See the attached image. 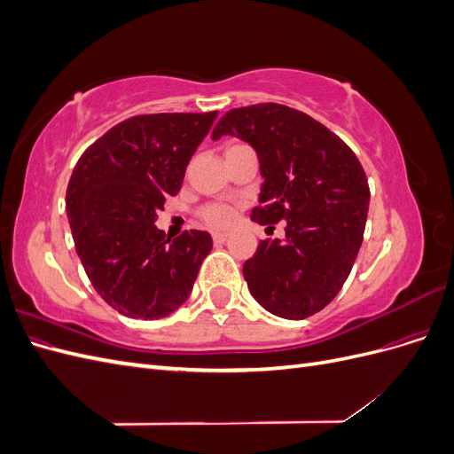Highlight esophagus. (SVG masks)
<instances>
[{"instance_id":"obj_1","label":"esophagus","mask_w":454,"mask_h":454,"mask_svg":"<svg viewBox=\"0 0 454 454\" xmlns=\"http://www.w3.org/2000/svg\"><path fill=\"white\" fill-rule=\"evenodd\" d=\"M212 239H214L215 244H223L227 240V235H225V232H214Z\"/></svg>"}]
</instances>
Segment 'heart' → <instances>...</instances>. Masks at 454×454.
<instances>
[{
  "instance_id": "heart-1",
  "label": "heart",
  "mask_w": 454,
  "mask_h": 454,
  "mask_svg": "<svg viewBox=\"0 0 454 454\" xmlns=\"http://www.w3.org/2000/svg\"><path fill=\"white\" fill-rule=\"evenodd\" d=\"M232 145H240V144H232ZM232 145H229V147H232ZM200 217L212 227H227L232 222V217H235V210H232L229 204L214 202V204L204 206V208L200 210Z\"/></svg>"
}]
</instances>
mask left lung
Segmentation results:
<instances>
[{
    "mask_svg": "<svg viewBox=\"0 0 454 454\" xmlns=\"http://www.w3.org/2000/svg\"><path fill=\"white\" fill-rule=\"evenodd\" d=\"M237 136L265 177L252 219L286 222V239L261 240L242 274L265 310L303 320L332 303L364 240L369 185L358 157L310 115L282 104L227 112L212 140Z\"/></svg>",
    "mask_w": 454,
    "mask_h": 454,
    "instance_id": "obj_1",
    "label": "left lung"
}]
</instances>
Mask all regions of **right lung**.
Returning <instances> with one entry per match:
<instances>
[{
  "mask_svg": "<svg viewBox=\"0 0 454 454\" xmlns=\"http://www.w3.org/2000/svg\"><path fill=\"white\" fill-rule=\"evenodd\" d=\"M215 117H130L96 140L72 172L66 210L77 255L96 294L129 318L157 320L180 309L212 250L206 231L170 240L155 219L182 189Z\"/></svg>",
  "mask_w": 454,
  "mask_h": 454,
  "instance_id": "obj_1",
  "label": "right lung"
}]
</instances>
